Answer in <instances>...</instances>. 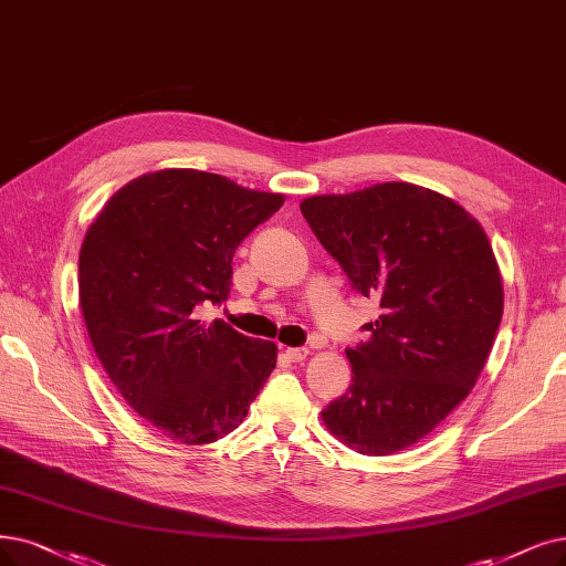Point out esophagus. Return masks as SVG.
<instances>
[{"mask_svg": "<svg viewBox=\"0 0 566 566\" xmlns=\"http://www.w3.org/2000/svg\"><path fill=\"white\" fill-rule=\"evenodd\" d=\"M306 355H308V348H306V346L285 348V357H287L290 361H302V359H306Z\"/></svg>", "mask_w": 566, "mask_h": 566, "instance_id": "1", "label": "esophagus"}]
</instances>
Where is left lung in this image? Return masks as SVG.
<instances>
[{"label": "left lung", "mask_w": 566, "mask_h": 566, "mask_svg": "<svg viewBox=\"0 0 566 566\" xmlns=\"http://www.w3.org/2000/svg\"><path fill=\"white\" fill-rule=\"evenodd\" d=\"M302 216L380 315L346 348L353 382L323 409L361 455L427 437L471 392L504 313L502 274L479 224L453 199L413 184L308 197Z\"/></svg>", "instance_id": "left-lung-1"}]
</instances>
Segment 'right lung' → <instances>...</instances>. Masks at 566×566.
Returning <instances> with one entry per match:
<instances>
[{"instance_id":"add662e5","label":"right lung","mask_w":566,"mask_h":566,"mask_svg":"<svg viewBox=\"0 0 566 566\" xmlns=\"http://www.w3.org/2000/svg\"><path fill=\"white\" fill-rule=\"evenodd\" d=\"M283 201L218 174L163 169L129 180L85 232L90 342L123 399L174 441L230 434L276 367V344L205 325L199 308L228 300L239 243Z\"/></svg>"}]
</instances>
